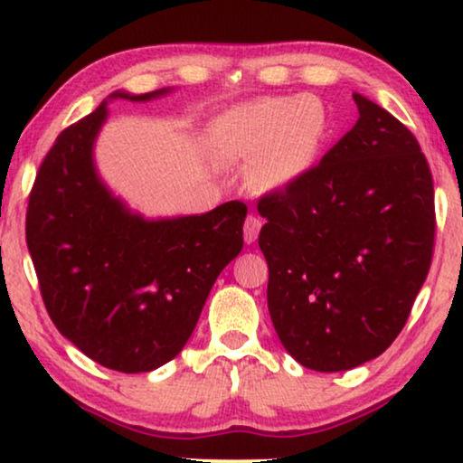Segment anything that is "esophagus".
I'll list each match as a JSON object with an SVG mask.
<instances>
[{
    "instance_id": "34e87169",
    "label": "esophagus",
    "mask_w": 463,
    "mask_h": 463,
    "mask_svg": "<svg viewBox=\"0 0 463 463\" xmlns=\"http://www.w3.org/2000/svg\"><path fill=\"white\" fill-rule=\"evenodd\" d=\"M261 225L263 221L257 217V214H249L244 221V240L246 244H252L259 236V232H261Z\"/></svg>"
}]
</instances>
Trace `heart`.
<instances>
[{
  "mask_svg": "<svg viewBox=\"0 0 463 463\" xmlns=\"http://www.w3.org/2000/svg\"><path fill=\"white\" fill-rule=\"evenodd\" d=\"M331 122L316 97H269L240 105L208 126V141L227 160H250L257 192H282L307 175Z\"/></svg>",
  "mask_w": 463,
  "mask_h": 463,
  "instance_id": "b5f03b06",
  "label": "heart"
}]
</instances>
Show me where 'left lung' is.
Instances as JSON below:
<instances>
[{
  "mask_svg": "<svg viewBox=\"0 0 463 463\" xmlns=\"http://www.w3.org/2000/svg\"><path fill=\"white\" fill-rule=\"evenodd\" d=\"M354 100V128L257 204L271 322L290 356L320 373L388 350L434 252V183L420 143L383 107Z\"/></svg>",
  "mask_w": 463,
  "mask_h": 463,
  "instance_id": "left-lung-1",
  "label": "left lung"
}]
</instances>
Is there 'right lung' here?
I'll return each instance as SVG.
<instances>
[{
    "label": "right lung",
    "mask_w": 463,
    "mask_h": 463,
    "mask_svg": "<svg viewBox=\"0 0 463 463\" xmlns=\"http://www.w3.org/2000/svg\"><path fill=\"white\" fill-rule=\"evenodd\" d=\"M105 105L56 137L31 187L24 233L61 335L107 369L147 373L192 337L214 280L242 250L246 204L162 221L132 214L92 164Z\"/></svg>",
    "instance_id": "1"
}]
</instances>
